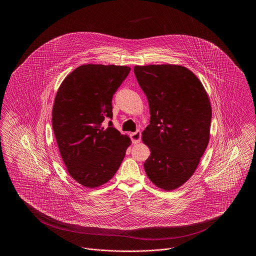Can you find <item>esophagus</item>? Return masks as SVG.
<instances>
[{
  "label": "esophagus",
  "mask_w": 256,
  "mask_h": 256,
  "mask_svg": "<svg viewBox=\"0 0 256 256\" xmlns=\"http://www.w3.org/2000/svg\"><path fill=\"white\" fill-rule=\"evenodd\" d=\"M130 138H132L134 144L139 143L141 141V132H140V130H136L135 132H132V134H130Z\"/></svg>",
  "instance_id": "1"
}]
</instances>
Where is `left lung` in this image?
<instances>
[{
  "label": "left lung",
  "mask_w": 256,
  "mask_h": 256,
  "mask_svg": "<svg viewBox=\"0 0 256 256\" xmlns=\"http://www.w3.org/2000/svg\"><path fill=\"white\" fill-rule=\"evenodd\" d=\"M134 71L150 113L142 132L150 150L146 176L165 191L176 189L192 176L206 150L210 100L200 80L183 66L136 65Z\"/></svg>",
  "instance_id": "obj_1"
}]
</instances>
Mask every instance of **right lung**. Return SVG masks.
Wrapping results in <instances>:
<instances>
[{"mask_svg": "<svg viewBox=\"0 0 256 256\" xmlns=\"http://www.w3.org/2000/svg\"><path fill=\"white\" fill-rule=\"evenodd\" d=\"M130 68L87 64L69 74L58 88L52 108V130L61 158L76 182L96 188L118 170L132 144L111 121L112 98Z\"/></svg>", "mask_w": 256, "mask_h": 256, "instance_id": "1", "label": "right lung"}]
</instances>
